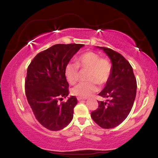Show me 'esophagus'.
Instances as JSON below:
<instances>
[{
	"label": "esophagus",
	"instance_id": "1",
	"mask_svg": "<svg viewBox=\"0 0 158 158\" xmlns=\"http://www.w3.org/2000/svg\"><path fill=\"white\" fill-rule=\"evenodd\" d=\"M77 101H83V100H84V98H79V97H77Z\"/></svg>",
	"mask_w": 158,
	"mask_h": 158
}]
</instances>
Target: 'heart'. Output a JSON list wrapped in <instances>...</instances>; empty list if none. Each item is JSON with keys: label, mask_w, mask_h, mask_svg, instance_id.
<instances>
[{"label": "heart", "mask_w": 158, "mask_h": 158, "mask_svg": "<svg viewBox=\"0 0 158 158\" xmlns=\"http://www.w3.org/2000/svg\"><path fill=\"white\" fill-rule=\"evenodd\" d=\"M79 68L88 69V81L81 82L71 89V94L79 98H87L97 92L98 85L103 86L109 82L112 73V63L107 57H101L98 53L88 51L80 55L77 63L70 61L65 67V76L67 81L73 85L80 77Z\"/></svg>", "instance_id": "heart-1"}]
</instances>
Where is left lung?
Returning <instances> with one entry per match:
<instances>
[{"instance_id": "8db88e82", "label": "left lung", "mask_w": 158, "mask_h": 158, "mask_svg": "<svg viewBox=\"0 0 158 158\" xmlns=\"http://www.w3.org/2000/svg\"><path fill=\"white\" fill-rule=\"evenodd\" d=\"M112 63V73L106 87L98 95L107 98V103L98 101V107L91 117L99 126L113 128L126 119L133 106L137 81L132 66L122 55L112 49L102 47Z\"/></svg>"}]
</instances>
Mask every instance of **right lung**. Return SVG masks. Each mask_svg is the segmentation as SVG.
<instances>
[{
    "mask_svg": "<svg viewBox=\"0 0 158 158\" xmlns=\"http://www.w3.org/2000/svg\"><path fill=\"white\" fill-rule=\"evenodd\" d=\"M84 46L81 44H59L36 55L27 67L25 90L27 102L39 122L51 131H60L71 122L76 96L61 102L69 94L65 76L67 63Z\"/></svg>",
    "mask_w": 158,
    "mask_h": 158,
    "instance_id": "right-lung-1",
    "label": "right lung"
}]
</instances>
